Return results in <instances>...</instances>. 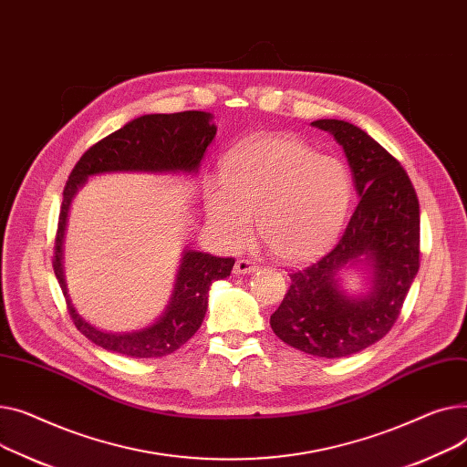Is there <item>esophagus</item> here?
Listing matches in <instances>:
<instances>
[{
  "mask_svg": "<svg viewBox=\"0 0 467 467\" xmlns=\"http://www.w3.org/2000/svg\"><path fill=\"white\" fill-rule=\"evenodd\" d=\"M256 269H258V265L251 260H237L234 265L235 275H246V273H254Z\"/></svg>",
  "mask_w": 467,
  "mask_h": 467,
  "instance_id": "34e87169",
  "label": "esophagus"
}]
</instances>
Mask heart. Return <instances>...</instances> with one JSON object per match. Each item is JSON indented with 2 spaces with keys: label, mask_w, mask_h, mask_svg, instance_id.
<instances>
[{
  "label": "heart",
  "mask_w": 467,
  "mask_h": 467,
  "mask_svg": "<svg viewBox=\"0 0 467 467\" xmlns=\"http://www.w3.org/2000/svg\"><path fill=\"white\" fill-rule=\"evenodd\" d=\"M203 202L224 244L249 239L256 216L269 254L296 264L336 239L352 202V179L343 161L317 154L296 135L264 133L224 158L223 182L209 181Z\"/></svg>",
  "instance_id": "1"
}]
</instances>
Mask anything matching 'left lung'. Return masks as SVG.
I'll use <instances>...</instances> for the list:
<instances>
[{
    "instance_id": "left-lung-1",
    "label": "left lung",
    "mask_w": 467,
    "mask_h": 467,
    "mask_svg": "<svg viewBox=\"0 0 467 467\" xmlns=\"http://www.w3.org/2000/svg\"><path fill=\"white\" fill-rule=\"evenodd\" d=\"M311 126L343 147L360 202L334 249L296 271L271 330L286 345L318 356L345 358L385 337L400 317L419 273L420 209L405 170L364 130L320 119ZM368 273V288L350 295L343 270Z\"/></svg>"
}]
</instances>
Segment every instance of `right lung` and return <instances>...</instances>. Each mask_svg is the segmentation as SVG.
<instances>
[{"label":"right lung","mask_w":467,"mask_h":467,"mask_svg":"<svg viewBox=\"0 0 467 467\" xmlns=\"http://www.w3.org/2000/svg\"><path fill=\"white\" fill-rule=\"evenodd\" d=\"M214 135L216 126L213 124V115L205 111L143 115L105 137L77 161L64 188L52 265L77 330L94 345L130 358H160L175 352L200 330L207 311L211 285L230 277L235 260L184 249L166 311L140 330H101L77 313L64 277V235L69 207L77 192L90 177L107 173L194 177Z\"/></svg>","instance_id":"right-lung-1"}]
</instances>
